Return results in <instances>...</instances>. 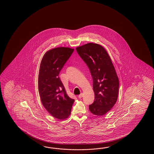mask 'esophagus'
<instances>
[{
	"label": "esophagus",
	"instance_id": "34e87169",
	"mask_svg": "<svg viewBox=\"0 0 154 154\" xmlns=\"http://www.w3.org/2000/svg\"><path fill=\"white\" fill-rule=\"evenodd\" d=\"M82 97H83V94H80V95L78 96V97L79 98H82Z\"/></svg>",
	"mask_w": 154,
	"mask_h": 154
}]
</instances>
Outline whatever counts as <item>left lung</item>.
Returning <instances> with one entry per match:
<instances>
[{"instance_id":"1","label":"left lung","mask_w":154,"mask_h":154,"mask_svg":"<svg viewBox=\"0 0 154 154\" xmlns=\"http://www.w3.org/2000/svg\"><path fill=\"white\" fill-rule=\"evenodd\" d=\"M86 63L93 79L94 103L89 106L92 114L101 116L109 111L118 98L119 79L106 50L102 46L88 43L76 48Z\"/></svg>"}]
</instances>
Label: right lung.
I'll list each match as a JSON object with an SVG mask.
<instances>
[{
    "instance_id": "right-lung-1",
    "label": "right lung",
    "mask_w": 154,
    "mask_h": 154,
    "mask_svg": "<svg viewBox=\"0 0 154 154\" xmlns=\"http://www.w3.org/2000/svg\"><path fill=\"white\" fill-rule=\"evenodd\" d=\"M74 49L57 47L46 52L39 66L38 88L43 107L53 117L68 118L74 100L69 97L59 78L60 71Z\"/></svg>"
}]
</instances>
